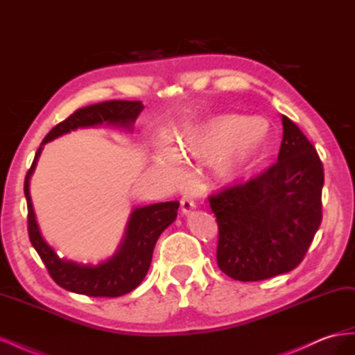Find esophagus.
Instances as JSON below:
<instances>
[{"label":"esophagus","mask_w":355,"mask_h":355,"mask_svg":"<svg viewBox=\"0 0 355 355\" xmlns=\"http://www.w3.org/2000/svg\"><path fill=\"white\" fill-rule=\"evenodd\" d=\"M180 206H182V211L189 213L192 209H196V202L191 197L185 196V197H182V200H180Z\"/></svg>","instance_id":"obj_1"}]
</instances>
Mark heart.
<instances>
[{"label": "heart", "mask_w": 355, "mask_h": 355, "mask_svg": "<svg viewBox=\"0 0 355 355\" xmlns=\"http://www.w3.org/2000/svg\"><path fill=\"white\" fill-rule=\"evenodd\" d=\"M270 137V124L261 116L244 120L240 115H220L197 125L171 145L170 153L161 149L155 155L157 168L168 179H178L179 159L211 157L222 153L216 168L232 175L259 153Z\"/></svg>", "instance_id": "1"}]
</instances>
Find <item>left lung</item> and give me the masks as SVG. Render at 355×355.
Wrapping results in <instances>:
<instances>
[{
  "mask_svg": "<svg viewBox=\"0 0 355 355\" xmlns=\"http://www.w3.org/2000/svg\"><path fill=\"white\" fill-rule=\"evenodd\" d=\"M277 163L245 184L209 197L219 239L220 271L239 282H261L295 270L321 223L323 163L287 118Z\"/></svg>",
  "mask_w": 355,
  "mask_h": 355,
  "instance_id": "left-lung-1",
  "label": "left lung"
}]
</instances>
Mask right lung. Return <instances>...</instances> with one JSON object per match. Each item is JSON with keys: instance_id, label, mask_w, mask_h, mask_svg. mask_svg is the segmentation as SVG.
Here are the masks:
<instances>
[{"instance_id": "right-lung-1", "label": "right lung", "mask_w": 355, "mask_h": 355, "mask_svg": "<svg viewBox=\"0 0 355 355\" xmlns=\"http://www.w3.org/2000/svg\"><path fill=\"white\" fill-rule=\"evenodd\" d=\"M142 110L144 105L139 101H108L77 110L49 132L26 173L24 189L28 202L29 240L44 262L50 277L69 292L92 297H118L132 292L142 283L149 270L154 247L161 232L176 219L179 201L157 202L135 209L128 218L124 237L111 259L96 266L81 265L60 259L41 237L29 196V179L34 173L42 146L53 139L80 127L111 124L132 128Z\"/></svg>"}]
</instances>
